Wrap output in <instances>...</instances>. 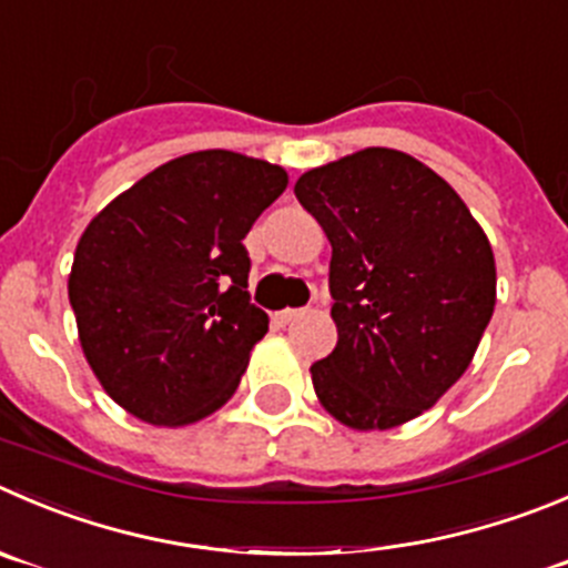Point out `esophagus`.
I'll use <instances>...</instances> for the list:
<instances>
[{
  "label": "esophagus",
  "instance_id": "1",
  "mask_svg": "<svg viewBox=\"0 0 568 568\" xmlns=\"http://www.w3.org/2000/svg\"><path fill=\"white\" fill-rule=\"evenodd\" d=\"M301 315H304V310H281V312H275V323H281V326H290V323L298 321Z\"/></svg>",
  "mask_w": 568,
  "mask_h": 568
}]
</instances>
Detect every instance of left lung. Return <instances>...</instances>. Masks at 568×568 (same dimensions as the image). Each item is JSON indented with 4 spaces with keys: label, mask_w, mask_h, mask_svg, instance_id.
Segmentation results:
<instances>
[{
    "label": "left lung",
    "mask_w": 568,
    "mask_h": 568,
    "mask_svg": "<svg viewBox=\"0 0 568 568\" xmlns=\"http://www.w3.org/2000/svg\"><path fill=\"white\" fill-rule=\"evenodd\" d=\"M295 197L332 245L337 345L310 368L317 402L356 432L418 418L466 374L494 315L483 225L435 170L390 148L304 172Z\"/></svg>",
    "instance_id": "8db88e82"
}]
</instances>
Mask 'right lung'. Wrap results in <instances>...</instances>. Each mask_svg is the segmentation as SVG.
<instances>
[{
    "label": "right lung",
    "instance_id": "right-lung-1",
    "mask_svg": "<svg viewBox=\"0 0 568 568\" xmlns=\"http://www.w3.org/2000/svg\"><path fill=\"white\" fill-rule=\"evenodd\" d=\"M287 170L231 150L178 155L125 189L74 251L69 304L102 390L153 426H189L240 387L267 315L242 240Z\"/></svg>",
    "mask_w": 568,
    "mask_h": 568
}]
</instances>
